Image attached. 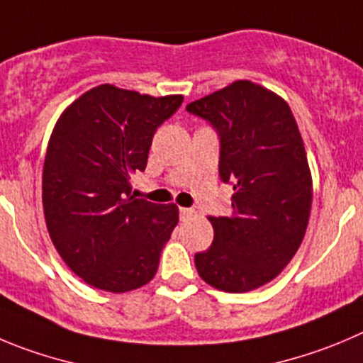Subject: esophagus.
<instances>
[{
    "label": "esophagus",
    "mask_w": 363,
    "mask_h": 363,
    "mask_svg": "<svg viewBox=\"0 0 363 363\" xmlns=\"http://www.w3.org/2000/svg\"><path fill=\"white\" fill-rule=\"evenodd\" d=\"M193 209L191 208H179V215H181V218H189V216H193Z\"/></svg>",
    "instance_id": "esophagus-1"
}]
</instances>
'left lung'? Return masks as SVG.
<instances>
[{
  "instance_id": "left-lung-1",
  "label": "left lung",
  "mask_w": 363,
  "mask_h": 363,
  "mask_svg": "<svg viewBox=\"0 0 363 363\" xmlns=\"http://www.w3.org/2000/svg\"><path fill=\"white\" fill-rule=\"evenodd\" d=\"M218 134L222 182L233 213L209 216L211 247L195 254L202 279L240 294L272 281L299 249L311 209V174L289 104L265 87L238 80L186 105Z\"/></svg>"
}]
</instances>
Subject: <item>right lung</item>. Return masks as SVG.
Segmentation results:
<instances>
[{"label":"right lung","mask_w":363,"mask_h":363,"mask_svg":"<svg viewBox=\"0 0 363 363\" xmlns=\"http://www.w3.org/2000/svg\"><path fill=\"white\" fill-rule=\"evenodd\" d=\"M182 96L154 98L111 84L93 87L62 113L43 170L46 228L60 258L94 289L121 294L155 276L177 225L175 204L132 195L152 138Z\"/></svg>","instance_id":"1"}]
</instances>
